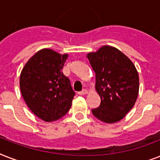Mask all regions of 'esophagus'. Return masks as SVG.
<instances>
[{
  "label": "esophagus",
  "mask_w": 160,
  "mask_h": 160,
  "mask_svg": "<svg viewBox=\"0 0 160 160\" xmlns=\"http://www.w3.org/2000/svg\"><path fill=\"white\" fill-rule=\"evenodd\" d=\"M87 93H88V91L85 89V90H82L81 91H80V92H78V94H79L80 95H85V94H87Z\"/></svg>",
  "instance_id": "1"
}]
</instances>
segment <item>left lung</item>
Wrapping results in <instances>:
<instances>
[{
    "label": "left lung",
    "mask_w": 160,
    "mask_h": 160,
    "mask_svg": "<svg viewBox=\"0 0 160 160\" xmlns=\"http://www.w3.org/2000/svg\"><path fill=\"white\" fill-rule=\"evenodd\" d=\"M87 58L95 73V90L100 105L92 114L112 124L121 120L133 108L139 95V74L131 60L118 49L104 46Z\"/></svg>",
    "instance_id": "8db88e82"
}]
</instances>
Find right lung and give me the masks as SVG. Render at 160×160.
Returning a JSON list of instances; mask_svg holds the SVG:
<instances>
[{
	"instance_id": "add662e5",
	"label": "right lung",
	"mask_w": 160,
	"mask_h": 160,
	"mask_svg": "<svg viewBox=\"0 0 160 160\" xmlns=\"http://www.w3.org/2000/svg\"><path fill=\"white\" fill-rule=\"evenodd\" d=\"M68 56L42 49L21 70V95L31 111L44 121L62 118L72 105L75 94L70 80L61 71Z\"/></svg>"
}]
</instances>
